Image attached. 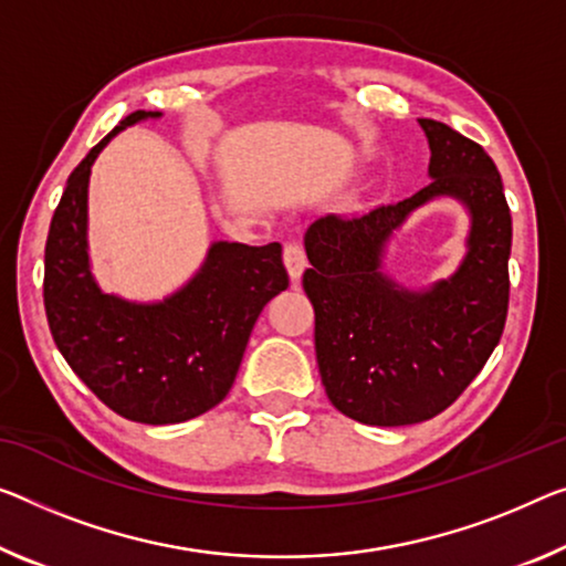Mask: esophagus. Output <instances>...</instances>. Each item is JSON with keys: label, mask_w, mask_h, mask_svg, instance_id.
<instances>
[{"label": "esophagus", "mask_w": 566, "mask_h": 566, "mask_svg": "<svg viewBox=\"0 0 566 566\" xmlns=\"http://www.w3.org/2000/svg\"><path fill=\"white\" fill-rule=\"evenodd\" d=\"M283 263H285V268H289V273H291L293 281H301V275H303V271H306V265H308L306 250H303L301 242H295V240L285 242Z\"/></svg>", "instance_id": "esophagus-1"}]
</instances>
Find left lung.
<instances>
[{
  "instance_id": "obj_1",
  "label": "left lung",
  "mask_w": 566,
  "mask_h": 566,
  "mask_svg": "<svg viewBox=\"0 0 566 566\" xmlns=\"http://www.w3.org/2000/svg\"><path fill=\"white\" fill-rule=\"evenodd\" d=\"M432 181L361 214L318 217L306 232L303 291L316 313V361L338 412L377 428L415 424L448 410L501 342L509 313L511 212L501 174L481 144L420 118ZM472 210L464 265L415 294L378 271L384 242L434 196Z\"/></svg>"
}]
</instances>
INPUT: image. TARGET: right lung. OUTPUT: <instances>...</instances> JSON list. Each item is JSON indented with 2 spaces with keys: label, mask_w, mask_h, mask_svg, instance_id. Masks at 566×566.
<instances>
[{
  "label": "right lung",
  "mask_w": 566,
  "mask_h": 566,
  "mask_svg": "<svg viewBox=\"0 0 566 566\" xmlns=\"http://www.w3.org/2000/svg\"><path fill=\"white\" fill-rule=\"evenodd\" d=\"M159 111H134L77 164L45 242L50 334L85 387L126 420L174 424L212 410L238 377L250 332L268 301L289 289L277 242H214L185 289L161 303L103 293L88 268V177L113 136Z\"/></svg>",
  "instance_id": "obj_1"
}]
</instances>
